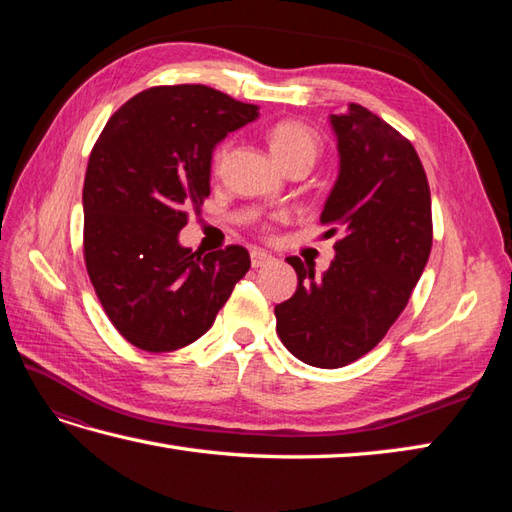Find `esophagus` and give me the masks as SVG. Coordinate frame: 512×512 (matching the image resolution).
<instances>
[{
  "mask_svg": "<svg viewBox=\"0 0 512 512\" xmlns=\"http://www.w3.org/2000/svg\"><path fill=\"white\" fill-rule=\"evenodd\" d=\"M270 262H273V255L266 253V250H262V248L250 250V264H253V268H262Z\"/></svg>",
  "mask_w": 512,
  "mask_h": 512,
  "instance_id": "1",
  "label": "esophagus"
}]
</instances>
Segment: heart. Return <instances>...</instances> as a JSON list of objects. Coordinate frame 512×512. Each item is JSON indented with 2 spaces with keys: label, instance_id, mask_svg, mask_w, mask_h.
<instances>
[{
  "label": "heart",
  "instance_id": "b5f03b06",
  "mask_svg": "<svg viewBox=\"0 0 512 512\" xmlns=\"http://www.w3.org/2000/svg\"><path fill=\"white\" fill-rule=\"evenodd\" d=\"M266 140H268L270 151H273V156L286 169L292 165L312 167L323 149L321 134L306 121H299V118H281V121L273 123L266 129ZM228 147H231L228 140H220V143L213 147L211 158H209L213 173L222 169Z\"/></svg>",
  "mask_w": 512,
  "mask_h": 512
}]
</instances>
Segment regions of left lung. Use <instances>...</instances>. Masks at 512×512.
<instances>
[{"mask_svg":"<svg viewBox=\"0 0 512 512\" xmlns=\"http://www.w3.org/2000/svg\"><path fill=\"white\" fill-rule=\"evenodd\" d=\"M341 171L321 213L325 235L341 233L319 277L299 257L286 262L297 290L277 303V334L312 367H345L385 339L407 308L431 253V191L409 140L383 118L350 103L332 114Z\"/></svg>","mask_w":512,"mask_h":512,"instance_id":"obj_1","label":"left lung"}]
</instances>
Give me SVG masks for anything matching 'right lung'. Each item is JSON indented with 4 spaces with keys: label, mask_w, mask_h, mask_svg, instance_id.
I'll use <instances>...</instances> for the list:
<instances>
[{
    "label": "right lung",
    "mask_w": 512,
    "mask_h": 512,
    "mask_svg": "<svg viewBox=\"0 0 512 512\" xmlns=\"http://www.w3.org/2000/svg\"><path fill=\"white\" fill-rule=\"evenodd\" d=\"M257 105L206 85H158L118 107L83 182V257L125 341L173 352L211 328L250 268L244 246L204 257L178 244L211 193V151L255 121Z\"/></svg>",
    "instance_id": "right-lung-1"
}]
</instances>
